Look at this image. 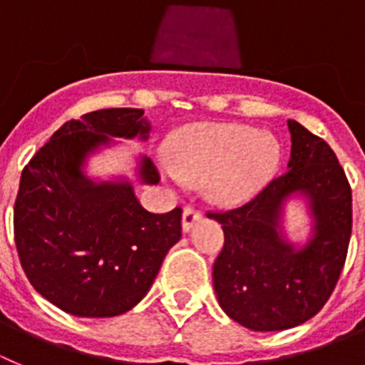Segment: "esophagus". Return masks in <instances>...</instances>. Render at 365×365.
<instances>
[{
  "label": "esophagus",
  "mask_w": 365,
  "mask_h": 365,
  "mask_svg": "<svg viewBox=\"0 0 365 365\" xmlns=\"http://www.w3.org/2000/svg\"><path fill=\"white\" fill-rule=\"evenodd\" d=\"M200 218H202V212H200L196 207H192V205L183 207V216H182L183 231L189 232L190 227H192V225H195V222H198Z\"/></svg>",
  "instance_id": "34e87169"
}]
</instances>
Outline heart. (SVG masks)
Listing matches in <instances>:
<instances>
[{"label":"heart","mask_w":365,"mask_h":365,"mask_svg":"<svg viewBox=\"0 0 365 365\" xmlns=\"http://www.w3.org/2000/svg\"><path fill=\"white\" fill-rule=\"evenodd\" d=\"M173 165L163 175L178 183L205 178L207 192L223 203L244 202L262 189L280 162L277 138L240 123L190 127L170 142Z\"/></svg>","instance_id":"b5f03b06"}]
</instances>
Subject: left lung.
Masks as SVG:
<instances>
[{
    "label": "left lung",
    "mask_w": 365,
    "mask_h": 365,
    "mask_svg": "<svg viewBox=\"0 0 365 365\" xmlns=\"http://www.w3.org/2000/svg\"><path fill=\"white\" fill-rule=\"evenodd\" d=\"M287 127V173L245 205L207 212L225 236L212 267L220 307L252 331L291 329L313 318L329 300L349 247L351 187L336 154L298 121ZM294 195L308 200L314 218V235L300 248L281 227L284 202Z\"/></svg>",
    "instance_id": "left-lung-1"
}]
</instances>
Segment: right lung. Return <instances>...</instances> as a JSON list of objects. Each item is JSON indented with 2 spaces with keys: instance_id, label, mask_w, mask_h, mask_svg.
Returning <instances> with one entry per match:
<instances>
[{
  "instance_id": "right-lung-1",
  "label": "right lung",
  "mask_w": 365,
  "mask_h": 365,
  "mask_svg": "<svg viewBox=\"0 0 365 365\" xmlns=\"http://www.w3.org/2000/svg\"><path fill=\"white\" fill-rule=\"evenodd\" d=\"M142 109H101L71 120L25 165L14 203V240L32 287L74 317L109 318L147 294L182 238V209L154 215L127 180L94 182L87 158L113 138H149ZM138 176L160 182L142 156Z\"/></svg>"
}]
</instances>
